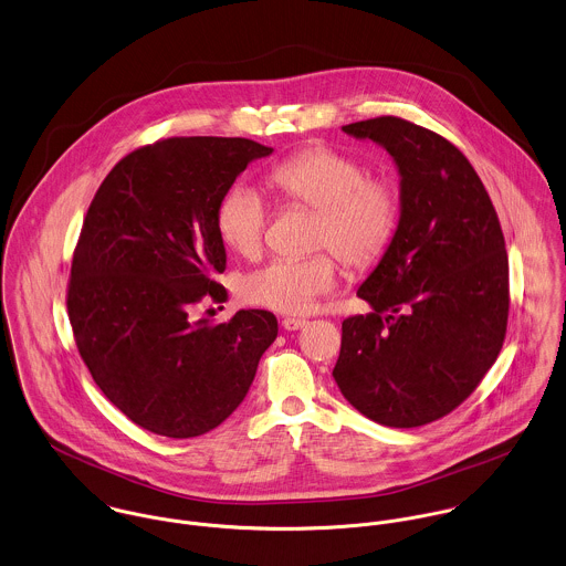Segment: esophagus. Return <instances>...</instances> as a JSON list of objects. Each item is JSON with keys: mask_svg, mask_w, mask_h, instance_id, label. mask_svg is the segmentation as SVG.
<instances>
[{"mask_svg": "<svg viewBox=\"0 0 566 566\" xmlns=\"http://www.w3.org/2000/svg\"><path fill=\"white\" fill-rule=\"evenodd\" d=\"M306 324H308L306 319H295V317H284V319H282V328H284V331H289V333H293V331H302Z\"/></svg>", "mask_w": 566, "mask_h": 566, "instance_id": "esophagus-1", "label": "esophagus"}]
</instances>
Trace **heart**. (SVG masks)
<instances>
[{"instance_id":"b5f03b06","label":"heart","mask_w":566,"mask_h":566,"mask_svg":"<svg viewBox=\"0 0 566 566\" xmlns=\"http://www.w3.org/2000/svg\"><path fill=\"white\" fill-rule=\"evenodd\" d=\"M271 184L291 201L317 210V247L335 249L354 269L374 266L391 247L400 223V188L387 175H369L363 159L335 148H308L282 161ZM271 208L264 195L235 184L217 210V227L229 249L255 258L266 238ZM333 253L313 258H275L242 280V297L255 306L304 315L337 286Z\"/></svg>"}]
</instances>
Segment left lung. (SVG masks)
Here are the masks:
<instances>
[{
    "label": "left lung",
    "mask_w": 566,
    "mask_h": 566,
    "mask_svg": "<svg viewBox=\"0 0 566 566\" xmlns=\"http://www.w3.org/2000/svg\"><path fill=\"white\" fill-rule=\"evenodd\" d=\"M343 133L382 146L400 175V223L358 286L371 313L347 317L333 376L365 418L413 429L459 407L496 360L510 266L494 206L442 135L382 115Z\"/></svg>",
    "instance_id": "8db88e82"
}]
</instances>
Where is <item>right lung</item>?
<instances>
[{
    "mask_svg": "<svg viewBox=\"0 0 566 566\" xmlns=\"http://www.w3.org/2000/svg\"><path fill=\"white\" fill-rule=\"evenodd\" d=\"M273 148L244 137H168L115 164L72 260L67 313L96 385L137 427L175 440L217 429L244 400L277 337L269 311L195 319L226 271L217 210Z\"/></svg>",
    "mask_w": 566,
    "mask_h": 566,
    "instance_id": "add662e5",
    "label": "right lung"
}]
</instances>
